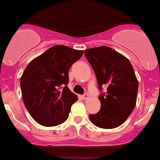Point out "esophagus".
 I'll list each match as a JSON object with an SVG mask.
<instances>
[{
    "label": "esophagus",
    "instance_id": "1",
    "mask_svg": "<svg viewBox=\"0 0 160 160\" xmlns=\"http://www.w3.org/2000/svg\"><path fill=\"white\" fill-rule=\"evenodd\" d=\"M82 99H84V100H87V99L89 98V95H88V93H84L83 95L82 96Z\"/></svg>",
    "mask_w": 160,
    "mask_h": 160
}]
</instances>
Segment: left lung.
Returning <instances> with one entry per match:
<instances>
[{
	"label": "left lung",
	"instance_id": "left-lung-1",
	"mask_svg": "<svg viewBox=\"0 0 160 160\" xmlns=\"http://www.w3.org/2000/svg\"><path fill=\"white\" fill-rule=\"evenodd\" d=\"M101 92V109L89 115L93 125L103 129L118 127L126 121L135 107L137 78L131 62L116 50L101 46L85 50ZM102 86L107 87L106 93Z\"/></svg>",
	"mask_w": 160,
	"mask_h": 160
}]
</instances>
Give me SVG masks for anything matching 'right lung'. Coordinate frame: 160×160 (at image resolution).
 Returning <instances> with one entry per match:
<instances>
[{
    "instance_id": "add662e5",
    "label": "right lung",
    "mask_w": 160,
    "mask_h": 160,
    "mask_svg": "<svg viewBox=\"0 0 160 160\" xmlns=\"http://www.w3.org/2000/svg\"><path fill=\"white\" fill-rule=\"evenodd\" d=\"M83 54L64 45H55L27 65L20 78L23 102L37 123L55 126L68 117L78 97L68 88V70Z\"/></svg>"
}]
</instances>
